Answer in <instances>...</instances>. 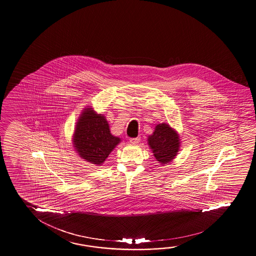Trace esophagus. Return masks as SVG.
I'll use <instances>...</instances> for the list:
<instances>
[{
    "instance_id": "obj_1",
    "label": "esophagus",
    "mask_w": 256,
    "mask_h": 256,
    "mask_svg": "<svg viewBox=\"0 0 256 256\" xmlns=\"http://www.w3.org/2000/svg\"><path fill=\"white\" fill-rule=\"evenodd\" d=\"M130 142L132 144H138L140 142V138H130Z\"/></svg>"
}]
</instances>
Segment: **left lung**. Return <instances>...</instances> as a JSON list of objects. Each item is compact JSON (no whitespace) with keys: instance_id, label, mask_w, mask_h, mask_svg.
<instances>
[{"instance_id":"1","label":"left lung","mask_w":256,"mask_h":256,"mask_svg":"<svg viewBox=\"0 0 256 256\" xmlns=\"http://www.w3.org/2000/svg\"><path fill=\"white\" fill-rule=\"evenodd\" d=\"M180 138L176 130L168 123H159L152 134L148 136L147 144L160 165L172 162L180 148Z\"/></svg>"}]
</instances>
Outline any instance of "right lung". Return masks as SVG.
Segmentation results:
<instances>
[{"label": "right lung", "mask_w": 256, "mask_h": 256, "mask_svg": "<svg viewBox=\"0 0 256 256\" xmlns=\"http://www.w3.org/2000/svg\"><path fill=\"white\" fill-rule=\"evenodd\" d=\"M122 139L110 133L104 115L91 106L81 112L72 136V144L81 159L101 166Z\"/></svg>", "instance_id": "add662e5"}]
</instances>
